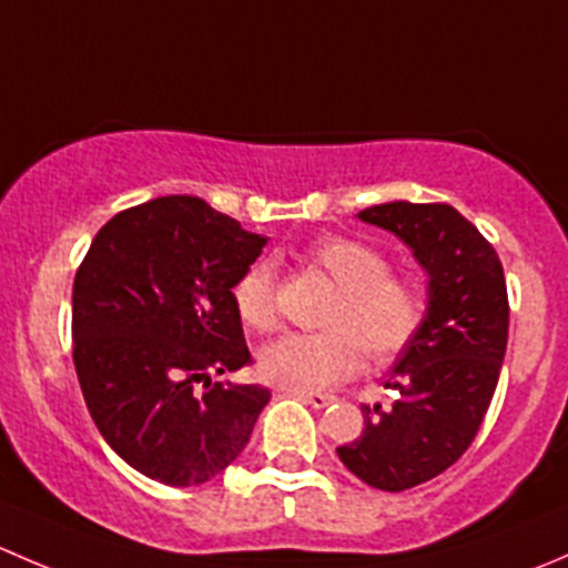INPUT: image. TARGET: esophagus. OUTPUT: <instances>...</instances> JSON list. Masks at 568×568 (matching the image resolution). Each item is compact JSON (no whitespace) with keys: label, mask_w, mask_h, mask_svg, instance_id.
Listing matches in <instances>:
<instances>
[{"label":"esophagus","mask_w":568,"mask_h":568,"mask_svg":"<svg viewBox=\"0 0 568 568\" xmlns=\"http://www.w3.org/2000/svg\"><path fill=\"white\" fill-rule=\"evenodd\" d=\"M288 395H294V398H300L302 404L313 406V409H324V406L335 404V395L329 393H305V390H288Z\"/></svg>","instance_id":"esophagus-1"}]
</instances>
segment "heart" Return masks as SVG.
<instances>
[{
	"label": "heart",
	"instance_id": "obj_1",
	"mask_svg": "<svg viewBox=\"0 0 568 568\" xmlns=\"http://www.w3.org/2000/svg\"><path fill=\"white\" fill-rule=\"evenodd\" d=\"M305 261L341 288L329 313L332 329L291 332L261 352V371L285 390L316 393L341 385L363 365L398 357L428 311L426 288L409 274L390 272V257L352 236H324L307 244ZM233 307L244 326L272 329L277 321V272L261 257L233 283Z\"/></svg>",
	"mask_w": 568,
	"mask_h": 568
}]
</instances>
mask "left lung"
<instances>
[{
	"label": "left lung",
	"mask_w": 568,
	"mask_h": 568,
	"mask_svg": "<svg viewBox=\"0 0 568 568\" xmlns=\"http://www.w3.org/2000/svg\"><path fill=\"white\" fill-rule=\"evenodd\" d=\"M357 216L395 233L428 274L426 318L385 382L398 398L363 406V434L337 448L359 480L404 491L459 462L484 423L508 343L506 277L454 205L395 200Z\"/></svg>",
	"instance_id": "left-lung-1"
}]
</instances>
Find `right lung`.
Returning <instances> with one entry per match:
<instances>
[{
    "mask_svg": "<svg viewBox=\"0 0 568 568\" xmlns=\"http://www.w3.org/2000/svg\"><path fill=\"white\" fill-rule=\"evenodd\" d=\"M263 247L189 194L120 211L95 233L73 280V365L101 437L136 473L197 486L250 443L272 393L211 376L252 359L231 291Z\"/></svg>",
    "mask_w": 568,
    "mask_h": 568,
    "instance_id": "right-lung-1",
    "label": "right lung"
}]
</instances>
